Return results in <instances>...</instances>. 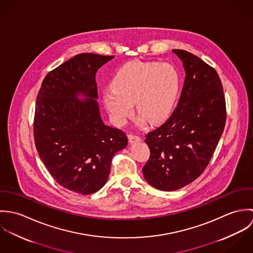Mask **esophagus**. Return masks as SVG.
I'll use <instances>...</instances> for the list:
<instances>
[{
    "label": "esophagus",
    "instance_id": "esophagus-1",
    "mask_svg": "<svg viewBox=\"0 0 253 253\" xmlns=\"http://www.w3.org/2000/svg\"><path fill=\"white\" fill-rule=\"evenodd\" d=\"M128 141H129L130 144H134V143L140 142L141 138L139 136H136V135H133V134H129L128 135Z\"/></svg>",
    "mask_w": 253,
    "mask_h": 253
}]
</instances>
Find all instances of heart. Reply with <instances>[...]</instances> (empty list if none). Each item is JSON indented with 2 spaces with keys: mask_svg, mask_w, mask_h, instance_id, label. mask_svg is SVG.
<instances>
[{
  "mask_svg": "<svg viewBox=\"0 0 253 253\" xmlns=\"http://www.w3.org/2000/svg\"><path fill=\"white\" fill-rule=\"evenodd\" d=\"M111 88L102 99L118 126L124 125L131 114L132 104L139 116L156 125L166 121L173 111L180 89V76L171 64L135 60L116 72Z\"/></svg>",
  "mask_w": 253,
  "mask_h": 253,
  "instance_id": "b5f03b06",
  "label": "heart"
}]
</instances>
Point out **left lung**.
Returning <instances> with one entry per match:
<instances>
[{
  "label": "left lung",
  "instance_id": "8db88e82",
  "mask_svg": "<svg viewBox=\"0 0 253 253\" xmlns=\"http://www.w3.org/2000/svg\"><path fill=\"white\" fill-rule=\"evenodd\" d=\"M186 77L177 107L160 127L146 135L150 158L145 180L162 191H175L196 180L208 167L226 122L223 86L215 69L182 49Z\"/></svg>",
  "mask_w": 253,
  "mask_h": 253
}]
</instances>
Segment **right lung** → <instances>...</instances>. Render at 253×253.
Wrapping results in <instances>:
<instances>
[{
  "mask_svg": "<svg viewBox=\"0 0 253 253\" xmlns=\"http://www.w3.org/2000/svg\"><path fill=\"white\" fill-rule=\"evenodd\" d=\"M113 58L80 53L48 73L37 96L39 156L54 180L82 195L106 184L114 155L127 145L124 131L104 124L96 100L95 74Z\"/></svg>",
  "mask_w": 253,
  "mask_h": 253,
  "instance_id": "right-lung-1",
  "label": "right lung"
}]
</instances>
